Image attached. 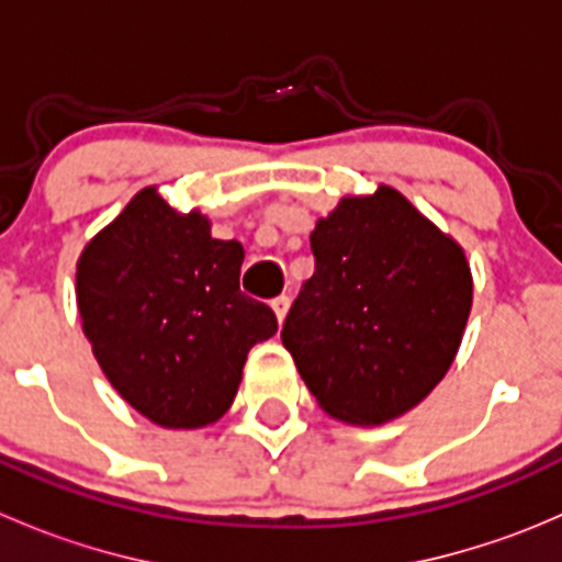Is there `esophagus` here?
Segmentation results:
<instances>
[{"label":"esophagus","mask_w":562,"mask_h":562,"mask_svg":"<svg viewBox=\"0 0 562 562\" xmlns=\"http://www.w3.org/2000/svg\"><path fill=\"white\" fill-rule=\"evenodd\" d=\"M271 310H274V315H277V321H285V315H288V310H291V299L288 296H277L274 302H271Z\"/></svg>","instance_id":"34e87169"}]
</instances>
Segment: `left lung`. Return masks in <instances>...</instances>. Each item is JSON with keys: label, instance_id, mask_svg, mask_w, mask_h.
I'll list each match as a JSON object with an SVG mask.
<instances>
[{"label": "left lung", "instance_id": "8db88e82", "mask_svg": "<svg viewBox=\"0 0 562 562\" xmlns=\"http://www.w3.org/2000/svg\"><path fill=\"white\" fill-rule=\"evenodd\" d=\"M315 274L293 302L282 345L331 418L381 427L449 372L470 307L464 249L400 190L345 195L310 234Z\"/></svg>", "mask_w": 562, "mask_h": 562}]
</instances>
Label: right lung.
<instances>
[{
  "mask_svg": "<svg viewBox=\"0 0 562 562\" xmlns=\"http://www.w3.org/2000/svg\"><path fill=\"white\" fill-rule=\"evenodd\" d=\"M245 247L220 241L201 209L155 184L83 247L76 302L100 370L130 407L166 429H201L234 405L255 342L277 317L239 291Z\"/></svg>",
  "mask_w": 562,
  "mask_h": 562,
  "instance_id": "1",
  "label": "right lung"
}]
</instances>
